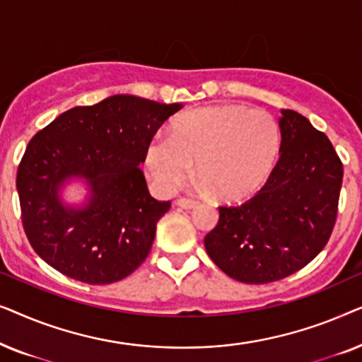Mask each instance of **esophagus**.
I'll list each match as a JSON object with an SVG mask.
<instances>
[{
	"label": "esophagus",
	"mask_w": 362,
	"mask_h": 362,
	"mask_svg": "<svg viewBox=\"0 0 362 362\" xmlns=\"http://www.w3.org/2000/svg\"><path fill=\"white\" fill-rule=\"evenodd\" d=\"M176 206L182 207V209H194L197 202L194 199H187V197H180V199L176 201Z\"/></svg>",
	"instance_id": "obj_1"
}]
</instances>
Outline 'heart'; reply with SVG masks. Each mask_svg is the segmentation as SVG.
Returning <instances> with one entry per match:
<instances>
[{
    "label": "heart",
    "instance_id": "b5f03b06",
    "mask_svg": "<svg viewBox=\"0 0 362 362\" xmlns=\"http://www.w3.org/2000/svg\"><path fill=\"white\" fill-rule=\"evenodd\" d=\"M281 146L279 122L247 105H212L181 113L170 135L151 136L143 165L153 186L170 194L192 173L201 187L226 202L259 191L276 165Z\"/></svg>",
    "mask_w": 362,
    "mask_h": 362
}]
</instances>
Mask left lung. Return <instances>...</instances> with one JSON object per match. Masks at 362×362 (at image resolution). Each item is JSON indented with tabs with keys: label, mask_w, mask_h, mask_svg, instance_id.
<instances>
[{
	"label": "left lung",
	"mask_w": 362,
	"mask_h": 362,
	"mask_svg": "<svg viewBox=\"0 0 362 362\" xmlns=\"http://www.w3.org/2000/svg\"><path fill=\"white\" fill-rule=\"evenodd\" d=\"M280 158L262 189L240 206H221L206 235L211 260L242 284H270L308 265L333 232L343 163L323 132L281 110Z\"/></svg>",
	"instance_id": "1"
}]
</instances>
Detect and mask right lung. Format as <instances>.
Segmentation results:
<instances>
[{
	"mask_svg": "<svg viewBox=\"0 0 362 362\" xmlns=\"http://www.w3.org/2000/svg\"><path fill=\"white\" fill-rule=\"evenodd\" d=\"M182 108L135 95H112L64 112L29 141L16 187L29 244L61 274L90 285L125 279L150 254L170 201H156L140 170L163 123ZM88 185V201L69 206L60 189Z\"/></svg>",
	"mask_w": 362,
	"mask_h": 362,
	"instance_id": "add662e5",
	"label": "right lung"
}]
</instances>
